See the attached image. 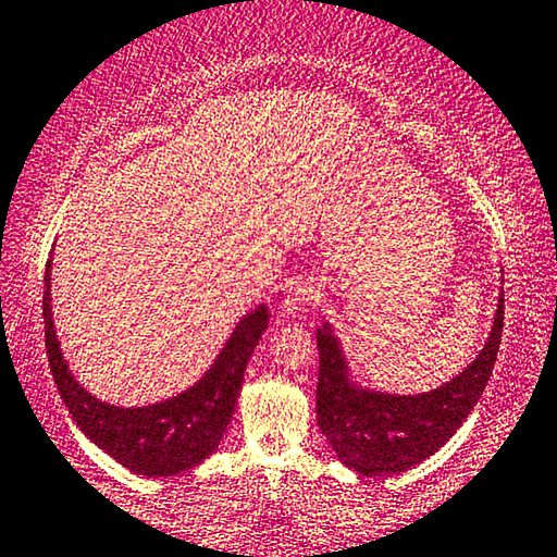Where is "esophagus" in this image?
Masks as SVG:
<instances>
[{
	"mask_svg": "<svg viewBox=\"0 0 557 557\" xmlns=\"http://www.w3.org/2000/svg\"><path fill=\"white\" fill-rule=\"evenodd\" d=\"M320 300V287L312 280H300L297 285L289 289L285 300H282V315L287 318H300L310 305Z\"/></svg>",
	"mask_w": 557,
	"mask_h": 557,
	"instance_id": "esophagus-1",
	"label": "esophagus"
}]
</instances>
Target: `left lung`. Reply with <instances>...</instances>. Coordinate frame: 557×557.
<instances>
[{
    "instance_id": "obj_1",
    "label": "left lung",
    "mask_w": 557,
    "mask_h": 557,
    "mask_svg": "<svg viewBox=\"0 0 557 557\" xmlns=\"http://www.w3.org/2000/svg\"><path fill=\"white\" fill-rule=\"evenodd\" d=\"M505 285V280H503ZM505 323V289L495 323L472 363L426 394H383L360 386L331 323L318 327V426L335 457L363 476H388L421 465L457 434L495 368Z\"/></svg>"
}]
</instances>
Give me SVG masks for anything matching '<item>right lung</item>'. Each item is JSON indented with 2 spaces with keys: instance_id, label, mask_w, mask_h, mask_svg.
<instances>
[{
  "instance_id": "obj_1",
  "label": "right lung",
  "mask_w": 557,
  "mask_h": 557,
  "mask_svg": "<svg viewBox=\"0 0 557 557\" xmlns=\"http://www.w3.org/2000/svg\"><path fill=\"white\" fill-rule=\"evenodd\" d=\"M50 272L52 262H47L42 295L45 348L52 379L81 432L119 465L151 480L189 472L191 467L201 465L222 442L230 424L245 368L262 333L268 331V308L257 305L239 320L214 363L194 386L159 404L115 406L92 396L67 368L52 323Z\"/></svg>"
}]
</instances>
